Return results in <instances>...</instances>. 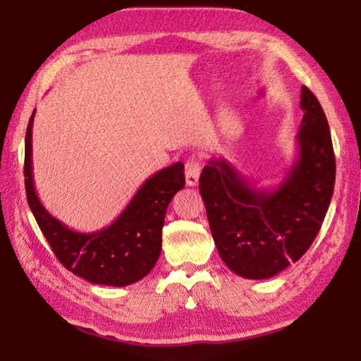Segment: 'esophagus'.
<instances>
[{
  "label": "esophagus",
  "mask_w": 361,
  "mask_h": 361,
  "mask_svg": "<svg viewBox=\"0 0 361 361\" xmlns=\"http://www.w3.org/2000/svg\"><path fill=\"white\" fill-rule=\"evenodd\" d=\"M200 161L191 158L186 162L185 167V175H186V185L188 186H195L199 183V176H200Z\"/></svg>",
  "instance_id": "1"
}]
</instances>
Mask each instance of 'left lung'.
Listing matches in <instances>:
<instances>
[{
	"instance_id": "1",
	"label": "left lung",
	"mask_w": 361,
	"mask_h": 361,
	"mask_svg": "<svg viewBox=\"0 0 361 361\" xmlns=\"http://www.w3.org/2000/svg\"><path fill=\"white\" fill-rule=\"evenodd\" d=\"M297 159L273 189H259L226 159L202 170L200 195L214 245L241 278L268 279L303 255L317 237L335 188L336 162L326 116L301 87Z\"/></svg>"
}]
</instances>
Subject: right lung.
I'll use <instances>...</instances> for the list:
<instances>
[{
  "mask_svg": "<svg viewBox=\"0 0 361 361\" xmlns=\"http://www.w3.org/2000/svg\"><path fill=\"white\" fill-rule=\"evenodd\" d=\"M32 112L25 137L26 199L56 259L88 283L124 287L153 270L162 247L164 218L170 200L185 188V166L175 162L143 183L109 227L82 233L54 218L39 200L32 180Z\"/></svg>",
  "mask_w": 361,
  "mask_h": 361,
  "instance_id": "add662e5",
  "label": "right lung"
}]
</instances>
